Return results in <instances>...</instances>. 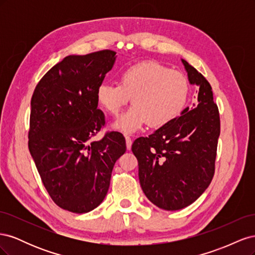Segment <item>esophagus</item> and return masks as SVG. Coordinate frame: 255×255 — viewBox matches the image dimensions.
<instances>
[{
	"label": "esophagus",
	"mask_w": 255,
	"mask_h": 255,
	"mask_svg": "<svg viewBox=\"0 0 255 255\" xmlns=\"http://www.w3.org/2000/svg\"><path fill=\"white\" fill-rule=\"evenodd\" d=\"M126 143H127V149L129 150L130 146H132V138L129 136H126Z\"/></svg>",
	"instance_id": "34e87169"
}]
</instances>
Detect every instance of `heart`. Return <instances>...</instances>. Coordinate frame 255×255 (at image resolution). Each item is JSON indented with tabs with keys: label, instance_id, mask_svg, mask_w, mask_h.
Listing matches in <instances>:
<instances>
[{
	"label": "heart",
	"instance_id": "heart-1",
	"mask_svg": "<svg viewBox=\"0 0 255 255\" xmlns=\"http://www.w3.org/2000/svg\"><path fill=\"white\" fill-rule=\"evenodd\" d=\"M188 90L182 72L157 61H142L123 70L120 84H100L96 99L105 112L117 116L132 98L133 105L113 123L114 129L130 134L146 122L151 128H161L174 120L186 104Z\"/></svg>",
	"mask_w": 255,
	"mask_h": 255
}]
</instances>
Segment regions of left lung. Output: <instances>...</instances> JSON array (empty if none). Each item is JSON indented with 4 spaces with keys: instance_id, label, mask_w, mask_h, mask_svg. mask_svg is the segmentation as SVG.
<instances>
[{
    "instance_id": "obj_1",
    "label": "left lung",
    "mask_w": 255,
    "mask_h": 255,
    "mask_svg": "<svg viewBox=\"0 0 255 255\" xmlns=\"http://www.w3.org/2000/svg\"><path fill=\"white\" fill-rule=\"evenodd\" d=\"M181 60L189 84L199 88L195 109L186 107L180 117L132 144L142 191L154 205L166 211L190 205L208 187L220 135L219 112L210 83Z\"/></svg>"
}]
</instances>
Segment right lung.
Segmentation results:
<instances>
[{"mask_svg": "<svg viewBox=\"0 0 255 255\" xmlns=\"http://www.w3.org/2000/svg\"><path fill=\"white\" fill-rule=\"evenodd\" d=\"M116 58L111 50L65 57L43 75L30 101V155L53 201L69 212L88 213L102 203L127 150L118 132L90 140L105 123L96 90Z\"/></svg>", "mask_w": 255, "mask_h": 255, "instance_id": "obj_1", "label": "right lung"}]
</instances>
